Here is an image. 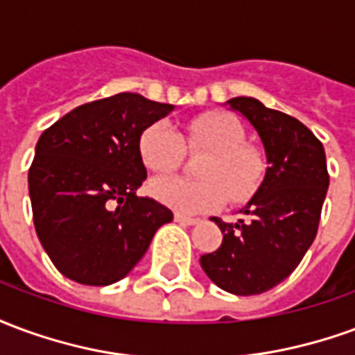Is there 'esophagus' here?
Segmentation results:
<instances>
[{
  "mask_svg": "<svg viewBox=\"0 0 355 355\" xmlns=\"http://www.w3.org/2000/svg\"><path fill=\"white\" fill-rule=\"evenodd\" d=\"M175 220L182 226H193V224L200 223V218H192V216H184V215H175Z\"/></svg>",
  "mask_w": 355,
  "mask_h": 355,
  "instance_id": "obj_1",
  "label": "esophagus"
}]
</instances>
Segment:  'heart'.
<instances>
[{"label":"heart","instance_id":"obj_1","mask_svg":"<svg viewBox=\"0 0 355 355\" xmlns=\"http://www.w3.org/2000/svg\"><path fill=\"white\" fill-rule=\"evenodd\" d=\"M184 142L188 148H205L209 154L200 165V180L182 177H157L150 192L163 205L180 215H203L232 201L249 198L264 175L261 154L245 144V131L239 121L224 112H209L186 123L180 137L167 123H152L139 140L142 162L150 171L171 173L182 162Z\"/></svg>","mask_w":355,"mask_h":355}]
</instances>
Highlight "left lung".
Here are the masks:
<instances>
[{"label": "left lung", "instance_id": "8db88e82", "mask_svg": "<svg viewBox=\"0 0 355 355\" xmlns=\"http://www.w3.org/2000/svg\"><path fill=\"white\" fill-rule=\"evenodd\" d=\"M261 137L268 169L238 223L213 216L223 230L220 247L200 259L220 289L249 297L287 279L318 234L329 173L325 150L306 125L251 96L226 102Z\"/></svg>", "mask_w": 355, "mask_h": 355}]
</instances>
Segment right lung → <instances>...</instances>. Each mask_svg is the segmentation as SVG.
<instances>
[{
  "instance_id": "add662e5",
  "label": "right lung",
  "mask_w": 355,
  "mask_h": 355,
  "mask_svg": "<svg viewBox=\"0 0 355 355\" xmlns=\"http://www.w3.org/2000/svg\"><path fill=\"white\" fill-rule=\"evenodd\" d=\"M173 104L119 93L87 102L45 129L28 171L35 234L57 270L81 285H110L144 257L169 209L139 198L142 131Z\"/></svg>"
}]
</instances>
